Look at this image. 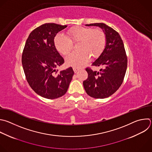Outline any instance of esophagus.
Masks as SVG:
<instances>
[{"label":"esophagus","mask_w":152,"mask_h":152,"mask_svg":"<svg viewBox=\"0 0 152 152\" xmlns=\"http://www.w3.org/2000/svg\"><path fill=\"white\" fill-rule=\"evenodd\" d=\"M73 70H74V72H75V73H77V72L79 70V69L76 68V67H73Z\"/></svg>","instance_id":"esophagus-1"}]
</instances>
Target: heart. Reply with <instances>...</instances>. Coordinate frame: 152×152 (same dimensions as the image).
Wrapping results in <instances>:
<instances>
[{
	"label": "heart",
	"mask_w": 152,
	"mask_h": 152,
	"mask_svg": "<svg viewBox=\"0 0 152 152\" xmlns=\"http://www.w3.org/2000/svg\"><path fill=\"white\" fill-rule=\"evenodd\" d=\"M67 37L58 34L54 37V45L58 51L63 55L67 54L73 48V43L78 42L77 51L72 52L66 57L69 66L80 67L92 58L98 57L104 49L106 37L101 29L93 30L90 27L76 26L67 31Z\"/></svg>",
	"instance_id": "obj_1"
}]
</instances>
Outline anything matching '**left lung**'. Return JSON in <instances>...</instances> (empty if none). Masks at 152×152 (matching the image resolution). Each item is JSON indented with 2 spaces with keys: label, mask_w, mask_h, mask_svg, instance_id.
Masks as SVG:
<instances>
[{
  "label": "left lung",
  "mask_w": 152,
  "mask_h": 152,
  "mask_svg": "<svg viewBox=\"0 0 152 152\" xmlns=\"http://www.w3.org/2000/svg\"><path fill=\"white\" fill-rule=\"evenodd\" d=\"M97 26L106 34V43L102 53L92 66L102 67L99 72L86 69L88 77L83 82L87 94L94 98H105L114 94L122 85L127 68V57L119 34L104 23L86 24Z\"/></svg>",
  "instance_id": "obj_1"
}]
</instances>
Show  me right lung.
<instances>
[{
    "mask_svg": "<svg viewBox=\"0 0 152 152\" xmlns=\"http://www.w3.org/2000/svg\"><path fill=\"white\" fill-rule=\"evenodd\" d=\"M67 26L46 23L29 34L22 55V65L26 79L40 96L55 99L67 91L74 75L72 67L60 72L56 68L64 60L54 45L56 34Z\"/></svg>",
    "mask_w": 152,
    "mask_h": 152,
    "instance_id": "1",
    "label": "right lung"
}]
</instances>
